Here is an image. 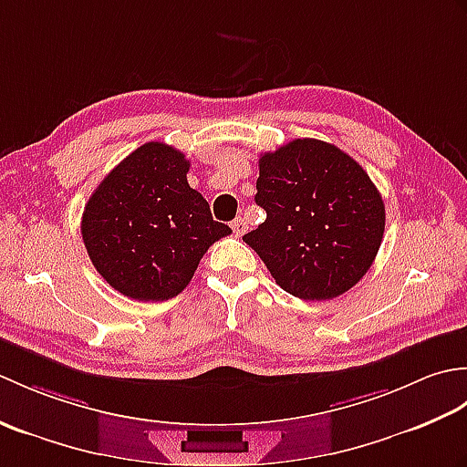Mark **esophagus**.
<instances>
[{"instance_id":"34e87169","label":"esophagus","mask_w":467,"mask_h":467,"mask_svg":"<svg viewBox=\"0 0 467 467\" xmlns=\"http://www.w3.org/2000/svg\"><path fill=\"white\" fill-rule=\"evenodd\" d=\"M231 226H233V233L236 236H243L246 233V228H249V226H246V223H244V218H234Z\"/></svg>"}]
</instances>
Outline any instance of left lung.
Wrapping results in <instances>:
<instances>
[{"label": "left lung", "instance_id": "left-lung-1", "mask_svg": "<svg viewBox=\"0 0 467 467\" xmlns=\"http://www.w3.org/2000/svg\"><path fill=\"white\" fill-rule=\"evenodd\" d=\"M254 202L266 221L243 241L283 291L327 301L369 271L385 231V204L349 154L315 138H296L261 154Z\"/></svg>", "mask_w": 467, "mask_h": 467}]
</instances>
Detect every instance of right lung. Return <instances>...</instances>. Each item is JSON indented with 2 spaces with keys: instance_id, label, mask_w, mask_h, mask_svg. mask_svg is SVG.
<instances>
[{
  "instance_id": "right-lung-1",
  "label": "right lung",
  "mask_w": 467,
  "mask_h": 467,
  "mask_svg": "<svg viewBox=\"0 0 467 467\" xmlns=\"http://www.w3.org/2000/svg\"><path fill=\"white\" fill-rule=\"evenodd\" d=\"M188 168L181 150L148 142L108 172L84 206L82 239L92 265L134 301L182 293L208 246L233 233L188 186Z\"/></svg>"
}]
</instances>
